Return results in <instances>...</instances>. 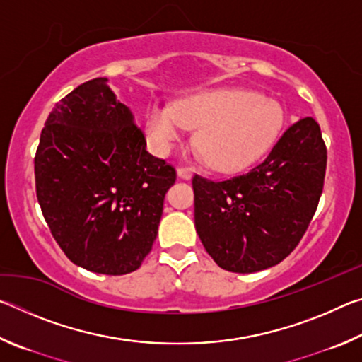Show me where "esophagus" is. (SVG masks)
Listing matches in <instances>:
<instances>
[{
  "label": "esophagus",
  "mask_w": 362,
  "mask_h": 362,
  "mask_svg": "<svg viewBox=\"0 0 362 362\" xmlns=\"http://www.w3.org/2000/svg\"><path fill=\"white\" fill-rule=\"evenodd\" d=\"M194 174V169L193 168H179L177 169V177L182 180H189Z\"/></svg>",
  "instance_id": "esophagus-1"
}]
</instances>
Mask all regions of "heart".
Here are the masks:
<instances>
[{
  "label": "heart",
  "mask_w": 362,
  "mask_h": 362,
  "mask_svg": "<svg viewBox=\"0 0 362 362\" xmlns=\"http://www.w3.org/2000/svg\"><path fill=\"white\" fill-rule=\"evenodd\" d=\"M283 124L276 102L241 88L199 89L180 97L174 107L153 102L144 116L150 150L169 155L188 127H198L199 156L209 158L220 173H233L254 163Z\"/></svg>",
  "instance_id": "heart-1"
}]
</instances>
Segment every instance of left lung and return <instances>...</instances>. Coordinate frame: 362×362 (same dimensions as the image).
I'll list each match as a JSON object with an SVG mask.
<instances>
[{
  "mask_svg": "<svg viewBox=\"0 0 362 362\" xmlns=\"http://www.w3.org/2000/svg\"><path fill=\"white\" fill-rule=\"evenodd\" d=\"M326 163L320 124L300 118L247 174L222 182L194 175V226L217 265L255 273L284 260L315 216Z\"/></svg>",
  "mask_w": 362,
  "mask_h": 362,
  "instance_id": "1",
  "label": "left lung"
}]
</instances>
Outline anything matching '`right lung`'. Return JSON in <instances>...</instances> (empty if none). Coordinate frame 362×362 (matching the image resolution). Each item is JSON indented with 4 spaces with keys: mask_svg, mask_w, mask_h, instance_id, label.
<instances>
[{
    "mask_svg": "<svg viewBox=\"0 0 362 362\" xmlns=\"http://www.w3.org/2000/svg\"><path fill=\"white\" fill-rule=\"evenodd\" d=\"M36 196L65 255L89 272H136L151 250L175 170L146 151L107 78L56 103L35 156Z\"/></svg>",
    "mask_w": 362,
    "mask_h": 362,
    "instance_id": "right-lung-1",
    "label": "right lung"
}]
</instances>
